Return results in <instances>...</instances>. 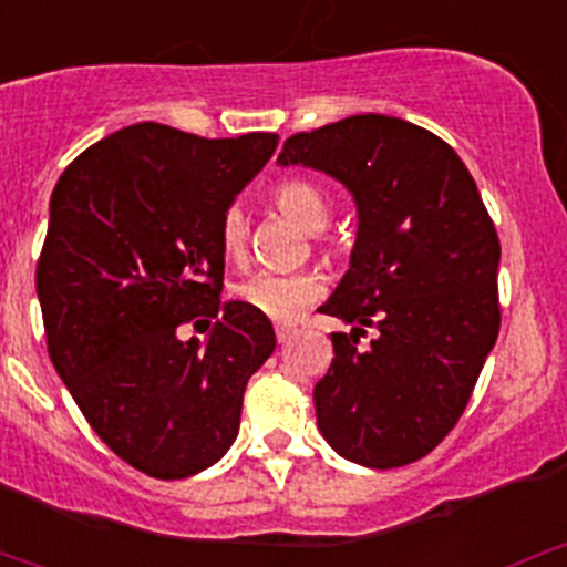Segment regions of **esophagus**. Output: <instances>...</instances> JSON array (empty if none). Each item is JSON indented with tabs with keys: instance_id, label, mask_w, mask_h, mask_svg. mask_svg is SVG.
I'll return each mask as SVG.
<instances>
[{
	"instance_id": "obj_1",
	"label": "esophagus",
	"mask_w": 567,
	"mask_h": 567,
	"mask_svg": "<svg viewBox=\"0 0 567 567\" xmlns=\"http://www.w3.org/2000/svg\"><path fill=\"white\" fill-rule=\"evenodd\" d=\"M274 331H277V340L279 342H288L290 334H293V326H290V323H277V326H274Z\"/></svg>"
}]
</instances>
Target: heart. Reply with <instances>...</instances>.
<instances>
[{"label":"heart","mask_w":567,"mask_h":567,"mask_svg":"<svg viewBox=\"0 0 567 567\" xmlns=\"http://www.w3.org/2000/svg\"><path fill=\"white\" fill-rule=\"evenodd\" d=\"M274 208L290 221H296L305 230L318 233L326 227L331 214V199L318 183L307 181V177H282L274 183L268 192ZM219 247L225 251L227 260L238 262L244 260L249 247V219L238 205L225 210L219 221ZM323 290L318 274L312 271H290V274H274V271H257L249 279L236 285V299L244 307H249L257 316H266L271 320H290L301 307L316 301Z\"/></svg>","instance_id":"obj_1"}]
</instances>
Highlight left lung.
I'll return each mask as SVG.
<instances>
[{
	"instance_id": "8db88e82",
	"label": "left lung",
	"mask_w": 567,
	"mask_h": 567,
	"mask_svg": "<svg viewBox=\"0 0 567 567\" xmlns=\"http://www.w3.org/2000/svg\"><path fill=\"white\" fill-rule=\"evenodd\" d=\"M279 164L346 183L359 208L351 268L320 307L334 331L316 416L342 458L394 468L425 458L466 411L499 334V236L458 153L414 123L353 114L293 134ZM364 328L377 329L368 349Z\"/></svg>"
}]
</instances>
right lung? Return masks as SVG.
<instances>
[{"mask_svg":"<svg viewBox=\"0 0 567 567\" xmlns=\"http://www.w3.org/2000/svg\"><path fill=\"white\" fill-rule=\"evenodd\" d=\"M277 142L136 123L73 158L51 194L35 271L51 364L147 477H192L230 450L247 381L277 346L271 320L219 299V221ZM219 311L205 347L176 337Z\"/></svg>","mask_w":567,"mask_h":567,"instance_id":"1","label":"right lung"}]
</instances>
